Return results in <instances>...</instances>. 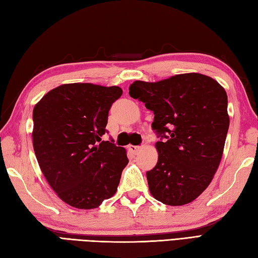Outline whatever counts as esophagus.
<instances>
[{"mask_svg": "<svg viewBox=\"0 0 258 258\" xmlns=\"http://www.w3.org/2000/svg\"><path fill=\"white\" fill-rule=\"evenodd\" d=\"M128 150L133 153V154H138V153L141 151V146H135V145H130Z\"/></svg>", "mask_w": 258, "mask_h": 258, "instance_id": "esophagus-1", "label": "esophagus"}]
</instances>
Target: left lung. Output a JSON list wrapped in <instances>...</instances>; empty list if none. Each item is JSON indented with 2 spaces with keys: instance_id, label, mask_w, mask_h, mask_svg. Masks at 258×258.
Segmentation results:
<instances>
[{
  "instance_id": "1",
  "label": "left lung",
  "mask_w": 258,
  "mask_h": 258,
  "mask_svg": "<svg viewBox=\"0 0 258 258\" xmlns=\"http://www.w3.org/2000/svg\"><path fill=\"white\" fill-rule=\"evenodd\" d=\"M130 96L154 113L153 130L163 139L158 160L146 173L152 196L182 206L211 184L223 156L229 126L227 94L210 76L185 73L158 82L135 81Z\"/></svg>"
}]
</instances>
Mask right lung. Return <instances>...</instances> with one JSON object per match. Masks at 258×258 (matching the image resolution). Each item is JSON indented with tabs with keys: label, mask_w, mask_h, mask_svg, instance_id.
Segmentation results:
<instances>
[{
	"label": "right lung",
	"mask_w": 258,
	"mask_h": 258,
	"mask_svg": "<svg viewBox=\"0 0 258 258\" xmlns=\"http://www.w3.org/2000/svg\"><path fill=\"white\" fill-rule=\"evenodd\" d=\"M118 86L59 85L33 109V147L47 183L68 205L93 210L117 190L128 160L124 147L102 141Z\"/></svg>",
	"instance_id": "obj_1"
}]
</instances>
